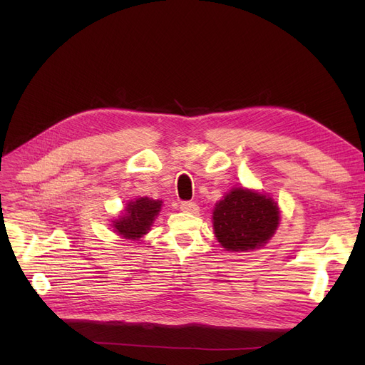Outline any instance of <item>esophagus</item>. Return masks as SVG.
Instances as JSON below:
<instances>
[{
    "instance_id": "34e87169",
    "label": "esophagus",
    "mask_w": 365,
    "mask_h": 365,
    "mask_svg": "<svg viewBox=\"0 0 365 365\" xmlns=\"http://www.w3.org/2000/svg\"><path fill=\"white\" fill-rule=\"evenodd\" d=\"M180 210L185 213H197L198 212V205L192 201H185L180 204Z\"/></svg>"
}]
</instances>
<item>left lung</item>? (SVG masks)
I'll list each match as a JSON object with an SVG mask.
<instances>
[{
	"label": "left lung",
	"instance_id": "8db88e82",
	"mask_svg": "<svg viewBox=\"0 0 365 365\" xmlns=\"http://www.w3.org/2000/svg\"><path fill=\"white\" fill-rule=\"evenodd\" d=\"M277 202L262 194L242 187L216 204L213 226L217 241L227 252H248L266 244L278 227Z\"/></svg>",
	"mask_w": 365,
	"mask_h": 365
}]
</instances>
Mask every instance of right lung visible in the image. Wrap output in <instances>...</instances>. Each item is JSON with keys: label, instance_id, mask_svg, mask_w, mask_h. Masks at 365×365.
<instances>
[{"label": "right lung", "instance_id": "1", "mask_svg": "<svg viewBox=\"0 0 365 365\" xmlns=\"http://www.w3.org/2000/svg\"><path fill=\"white\" fill-rule=\"evenodd\" d=\"M161 204L163 201L148 197L128 202L124 215L112 225L115 227V232L128 240L142 238L160 213Z\"/></svg>", "mask_w": 365, "mask_h": 365}]
</instances>
